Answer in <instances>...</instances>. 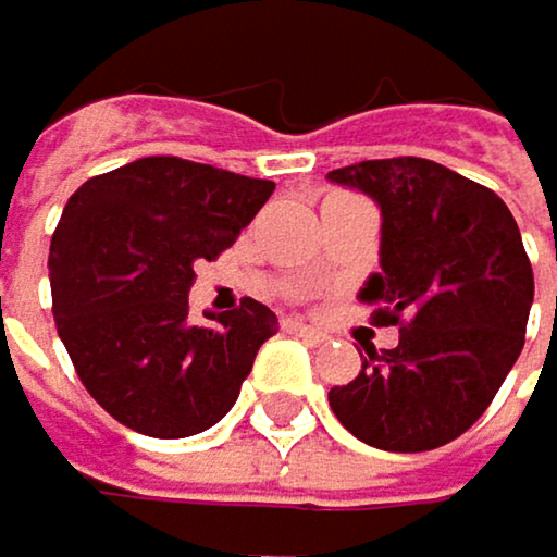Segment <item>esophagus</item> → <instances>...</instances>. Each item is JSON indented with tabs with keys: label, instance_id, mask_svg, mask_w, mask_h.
<instances>
[{
	"label": "esophagus",
	"instance_id": "esophagus-1",
	"mask_svg": "<svg viewBox=\"0 0 557 557\" xmlns=\"http://www.w3.org/2000/svg\"><path fill=\"white\" fill-rule=\"evenodd\" d=\"M290 334H300L304 341H310V344H320V341H327V334L320 331V327H310V324H300V320H287L284 324Z\"/></svg>",
	"mask_w": 557,
	"mask_h": 557
}]
</instances>
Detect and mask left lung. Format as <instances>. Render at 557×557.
<instances>
[{
    "label": "left lung",
    "instance_id": "left-lung-1",
    "mask_svg": "<svg viewBox=\"0 0 557 557\" xmlns=\"http://www.w3.org/2000/svg\"><path fill=\"white\" fill-rule=\"evenodd\" d=\"M381 207V273L360 290L397 347L363 344L360 374L331 387L337 421L381 451H431L495 400L524 347L534 273L505 200L421 157L331 170Z\"/></svg>",
    "mask_w": 557,
    "mask_h": 557
}]
</instances>
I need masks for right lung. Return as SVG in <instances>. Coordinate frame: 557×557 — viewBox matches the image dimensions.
I'll use <instances>...</instances> for the list:
<instances>
[{
  "label": "right lung",
  "mask_w": 557,
  "mask_h": 557,
  "mask_svg": "<svg viewBox=\"0 0 557 557\" xmlns=\"http://www.w3.org/2000/svg\"><path fill=\"white\" fill-rule=\"evenodd\" d=\"M273 183L180 157H143L86 180L49 247L55 331L106 414L149 437L213 428L276 334L270 307L189 324L194 263L216 260Z\"/></svg>",
  "instance_id": "right-lung-1"
}]
</instances>
